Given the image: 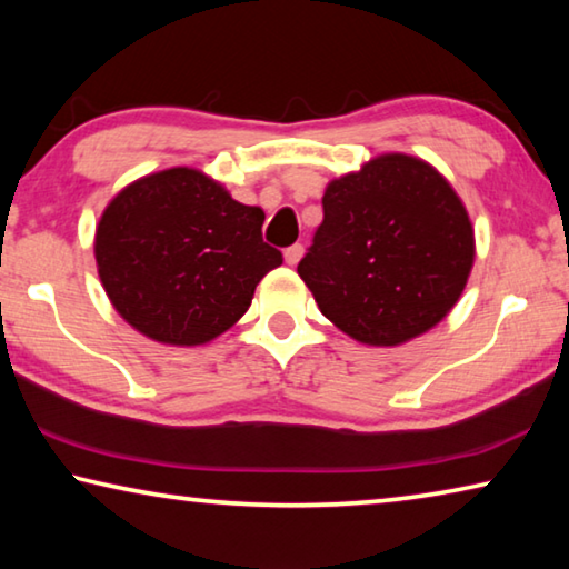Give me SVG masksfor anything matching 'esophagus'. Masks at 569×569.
Returning <instances> with one entry per match:
<instances>
[{"instance_id": "esophagus-1", "label": "esophagus", "mask_w": 569, "mask_h": 569, "mask_svg": "<svg viewBox=\"0 0 569 569\" xmlns=\"http://www.w3.org/2000/svg\"><path fill=\"white\" fill-rule=\"evenodd\" d=\"M301 256H303V246H301V243H296V246H291V248H286V253H283V258H286V263H288V266H296L298 261H301Z\"/></svg>"}]
</instances>
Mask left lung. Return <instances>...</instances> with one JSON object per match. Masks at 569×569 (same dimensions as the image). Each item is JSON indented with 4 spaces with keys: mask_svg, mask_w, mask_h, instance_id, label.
I'll return each mask as SVG.
<instances>
[{
    "mask_svg": "<svg viewBox=\"0 0 569 569\" xmlns=\"http://www.w3.org/2000/svg\"><path fill=\"white\" fill-rule=\"evenodd\" d=\"M298 276L336 329L401 346L445 319L475 266V228L427 160L383 152L333 178Z\"/></svg>",
    "mask_w": 569,
    "mask_h": 569,
    "instance_id": "8db88e82",
    "label": "left lung"
}]
</instances>
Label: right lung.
Returning a JSON list of instances; mask_svg holds the SVG:
<instances>
[{"label": "right lung", "instance_id": "right-lung-1", "mask_svg": "<svg viewBox=\"0 0 569 569\" xmlns=\"http://www.w3.org/2000/svg\"><path fill=\"white\" fill-rule=\"evenodd\" d=\"M266 213L196 168L132 180L102 210L94 261L110 303L166 346H203L240 321L261 278L283 263Z\"/></svg>", "mask_w": 569, "mask_h": 569}]
</instances>
